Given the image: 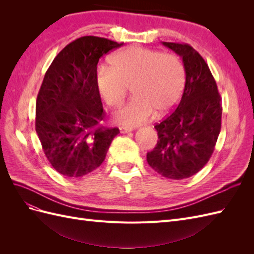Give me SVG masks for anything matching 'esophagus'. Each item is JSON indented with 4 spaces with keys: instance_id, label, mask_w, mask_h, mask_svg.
Returning <instances> with one entry per match:
<instances>
[{
    "instance_id": "1",
    "label": "esophagus",
    "mask_w": 254,
    "mask_h": 254,
    "mask_svg": "<svg viewBox=\"0 0 254 254\" xmlns=\"http://www.w3.org/2000/svg\"><path fill=\"white\" fill-rule=\"evenodd\" d=\"M120 131H121V133H128V132L132 131V128L122 126V127H120Z\"/></svg>"
}]
</instances>
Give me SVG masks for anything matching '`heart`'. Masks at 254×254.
I'll return each instance as SVG.
<instances>
[{"instance_id": "b5f03b06", "label": "heart", "mask_w": 254, "mask_h": 254, "mask_svg": "<svg viewBox=\"0 0 254 254\" xmlns=\"http://www.w3.org/2000/svg\"><path fill=\"white\" fill-rule=\"evenodd\" d=\"M96 82L110 107H119L132 88L134 98L114 112L113 120L120 125L137 126L155 111L161 117L175 108L184 89L186 71L175 54L130 47L115 54L110 68L98 71Z\"/></svg>"}]
</instances>
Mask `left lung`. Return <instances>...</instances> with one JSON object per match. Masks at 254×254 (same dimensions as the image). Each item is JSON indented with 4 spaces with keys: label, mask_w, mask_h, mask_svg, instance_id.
<instances>
[{
    "label": "left lung",
    "mask_w": 254,
    "mask_h": 254,
    "mask_svg": "<svg viewBox=\"0 0 254 254\" xmlns=\"http://www.w3.org/2000/svg\"><path fill=\"white\" fill-rule=\"evenodd\" d=\"M182 58L186 86L177 108L155 126L156 147L147 162L165 178L197 174L210 160L221 128V98L204 59L189 44L162 42Z\"/></svg>",
    "instance_id": "8db88e82"
}]
</instances>
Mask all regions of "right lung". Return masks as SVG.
Returning <instances> with one entry per match:
<instances>
[{
    "label": "right lung",
    "instance_id": "right-lung-1",
    "mask_svg": "<svg viewBox=\"0 0 254 254\" xmlns=\"http://www.w3.org/2000/svg\"><path fill=\"white\" fill-rule=\"evenodd\" d=\"M123 43L84 36L53 60L37 96L36 131L54 170L80 178L104 162L119 128H106L97 88V64Z\"/></svg>",
    "mask_w": 254,
    "mask_h": 254
}]
</instances>
